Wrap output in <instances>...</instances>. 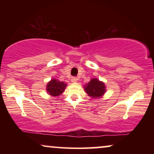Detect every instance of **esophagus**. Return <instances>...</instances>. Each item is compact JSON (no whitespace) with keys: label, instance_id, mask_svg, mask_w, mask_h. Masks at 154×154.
<instances>
[{"label":"esophagus","instance_id":"34e87169","mask_svg":"<svg viewBox=\"0 0 154 154\" xmlns=\"http://www.w3.org/2000/svg\"><path fill=\"white\" fill-rule=\"evenodd\" d=\"M78 79L76 77H73L72 79H71V82H72V83H76Z\"/></svg>","mask_w":154,"mask_h":154}]
</instances>
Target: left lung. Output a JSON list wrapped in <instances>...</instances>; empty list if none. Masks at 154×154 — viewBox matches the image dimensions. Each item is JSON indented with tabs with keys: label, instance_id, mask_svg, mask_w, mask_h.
Wrapping results in <instances>:
<instances>
[{
	"label": "left lung",
	"instance_id": "obj_1",
	"mask_svg": "<svg viewBox=\"0 0 154 154\" xmlns=\"http://www.w3.org/2000/svg\"><path fill=\"white\" fill-rule=\"evenodd\" d=\"M84 90L94 100L102 97L106 91L105 83L96 78L92 79L89 83L84 85Z\"/></svg>",
	"mask_w": 154,
	"mask_h": 154
}]
</instances>
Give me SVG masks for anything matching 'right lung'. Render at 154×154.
<instances>
[{
  "label": "right lung",
  "instance_id": "1",
  "mask_svg": "<svg viewBox=\"0 0 154 154\" xmlns=\"http://www.w3.org/2000/svg\"><path fill=\"white\" fill-rule=\"evenodd\" d=\"M67 85L64 82L58 81L57 79H52L48 82L46 85V91L47 93L52 97H59L64 91Z\"/></svg>",
  "mask_w": 154,
  "mask_h": 154
}]
</instances>
